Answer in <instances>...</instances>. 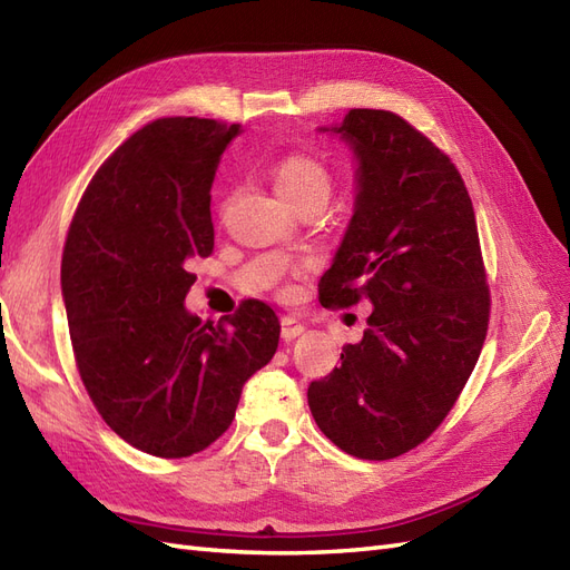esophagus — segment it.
Wrapping results in <instances>:
<instances>
[{
    "label": "esophagus",
    "instance_id": "34e87169",
    "mask_svg": "<svg viewBox=\"0 0 570 570\" xmlns=\"http://www.w3.org/2000/svg\"><path fill=\"white\" fill-rule=\"evenodd\" d=\"M301 334H303V325L298 323V320L291 317V315H284L282 317V340L294 342L296 337H301Z\"/></svg>",
    "mask_w": 570,
    "mask_h": 570
}]
</instances>
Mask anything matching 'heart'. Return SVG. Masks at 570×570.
I'll list each match as a JSON object with an SVG mask.
<instances>
[{"instance_id": "heart-1", "label": "heart", "mask_w": 570, "mask_h": 570, "mask_svg": "<svg viewBox=\"0 0 570 570\" xmlns=\"http://www.w3.org/2000/svg\"><path fill=\"white\" fill-rule=\"evenodd\" d=\"M272 180L276 193L288 204L296 207L301 202L325 204L332 189V178L327 168L317 158L308 154L284 156L272 170Z\"/></svg>"}]
</instances>
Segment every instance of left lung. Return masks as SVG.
Segmentation results:
<instances>
[{"label": "left lung", "mask_w": 570, "mask_h": 570, "mask_svg": "<svg viewBox=\"0 0 570 570\" xmlns=\"http://www.w3.org/2000/svg\"><path fill=\"white\" fill-rule=\"evenodd\" d=\"M320 132L356 158L354 216L320 303L373 311L342 366L311 383L308 404L348 455L390 460L441 426L484 346L491 298L474 207L455 164L395 112L354 108Z\"/></svg>", "instance_id": "left-lung-1"}]
</instances>
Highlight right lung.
Returning a JSON list of instances; mask_svg holds the SVG:
<instances>
[{
	"label": "right lung",
	"mask_w": 570,
	"mask_h": 570,
	"mask_svg": "<svg viewBox=\"0 0 570 570\" xmlns=\"http://www.w3.org/2000/svg\"><path fill=\"white\" fill-rule=\"evenodd\" d=\"M238 135L204 118L144 125L98 168L67 233L62 298L83 387L122 441L156 458L212 445L279 344L262 301L216 325L185 308L187 262L214 250L216 166Z\"/></svg>",
	"instance_id": "obj_1"
}]
</instances>
